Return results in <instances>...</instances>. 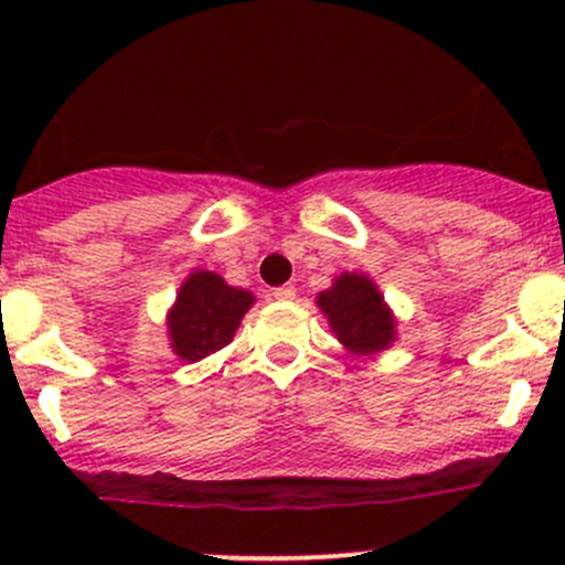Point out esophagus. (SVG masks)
I'll return each instance as SVG.
<instances>
[{"instance_id": "34e87169", "label": "esophagus", "mask_w": 565, "mask_h": 565, "mask_svg": "<svg viewBox=\"0 0 565 565\" xmlns=\"http://www.w3.org/2000/svg\"><path fill=\"white\" fill-rule=\"evenodd\" d=\"M295 295H298V292H295L292 284H284V287H276V289H273V298H276V300H284V303H287V300H295Z\"/></svg>"}]
</instances>
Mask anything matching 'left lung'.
Returning a JSON list of instances; mask_svg holds the SVG:
<instances>
[{"label":"left lung","mask_w":565,"mask_h":565,"mask_svg":"<svg viewBox=\"0 0 565 565\" xmlns=\"http://www.w3.org/2000/svg\"><path fill=\"white\" fill-rule=\"evenodd\" d=\"M317 306L335 339L352 355H377L396 341V317L366 273L335 276L333 284L317 295Z\"/></svg>","instance_id":"left-lung-1"}]
</instances>
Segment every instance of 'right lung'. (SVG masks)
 Wrapping results in <instances>:
<instances>
[{
    "instance_id": "add662e5",
    "label": "right lung",
    "mask_w": 565,
    "mask_h": 565,
    "mask_svg": "<svg viewBox=\"0 0 565 565\" xmlns=\"http://www.w3.org/2000/svg\"><path fill=\"white\" fill-rule=\"evenodd\" d=\"M254 306L248 289L232 287L218 273L193 270L177 289L167 311V333L180 361L196 363L232 344L246 311Z\"/></svg>"
}]
</instances>
